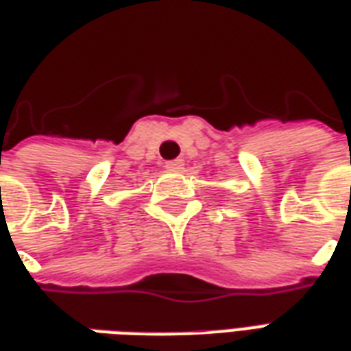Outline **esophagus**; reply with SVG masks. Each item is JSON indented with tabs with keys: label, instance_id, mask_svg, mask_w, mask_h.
Instances as JSON below:
<instances>
[{
	"label": "esophagus",
	"instance_id": "1",
	"mask_svg": "<svg viewBox=\"0 0 351 351\" xmlns=\"http://www.w3.org/2000/svg\"><path fill=\"white\" fill-rule=\"evenodd\" d=\"M184 167V161L182 160H173V161H167L165 163V169L171 171V173H178V171H182Z\"/></svg>",
	"mask_w": 351,
	"mask_h": 351
}]
</instances>
